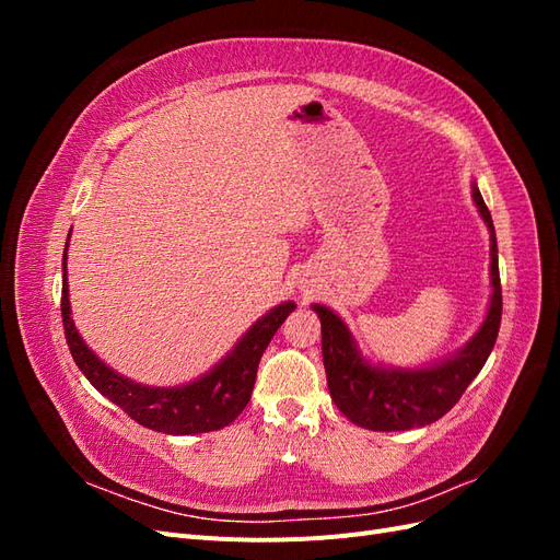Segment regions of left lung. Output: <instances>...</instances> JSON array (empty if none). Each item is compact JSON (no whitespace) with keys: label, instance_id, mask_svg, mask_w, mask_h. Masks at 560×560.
I'll return each mask as SVG.
<instances>
[{"label":"left lung","instance_id":"1","mask_svg":"<svg viewBox=\"0 0 560 560\" xmlns=\"http://www.w3.org/2000/svg\"><path fill=\"white\" fill-rule=\"evenodd\" d=\"M471 198L490 231L493 294H490L488 313L479 331L451 358L420 369L371 364L341 317L319 303L311 306L322 322V360H325L331 399L338 411L354 425L376 432L430 425L453 409L493 350L502 319L498 241L493 219H490L477 184H471Z\"/></svg>","mask_w":560,"mask_h":560}]
</instances>
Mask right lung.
<instances>
[{
    "mask_svg": "<svg viewBox=\"0 0 560 560\" xmlns=\"http://www.w3.org/2000/svg\"><path fill=\"white\" fill-rule=\"evenodd\" d=\"M294 301H284L268 311L247 329V334L226 358L214 364L206 376L177 387H154L135 383L116 374L79 336L72 308L70 284H67V245L62 254V327L67 346L81 374L91 381L100 395L114 401L140 425L163 434H200L222 430L243 413L252 397L254 381L264 350L276 336L282 322L294 311Z\"/></svg>",
    "mask_w": 560,
    "mask_h": 560,
    "instance_id": "right-lung-1",
    "label": "right lung"
}]
</instances>
